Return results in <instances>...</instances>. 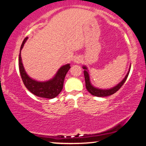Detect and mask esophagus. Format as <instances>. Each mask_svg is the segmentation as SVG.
Masks as SVG:
<instances>
[{"mask_svg":"<svg viewBox=\"0 0 146 146\" xmlns=\"http://www.w3.org/2000/svg\"><path fill=\"white\" fill-rule=\"evenodd\" d=\"M74 62L75 63H77V64H79V63H80L81 62H82V58H81L80 56H77V57L75 58Z\"/></svg>","mask_w":146,"mask_h":146,"instance_id":"obj_1","label":"esophagus"}]
</instances>
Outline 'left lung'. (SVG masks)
<instances>
[{
	"instance_id": "1",
	"label": "left lung",
	"mask_w": 146,
	"mask_h": 146,
	"mask_svg": "<svg viewBox=\"0 0 146 146\" xmlns=\"http://www.w3.org/2000/svg\"><path fill=\"white\" fill-rule=\"evenodd\" d=\"M82 68H84V78H85V82H86V88L87 90L92 95L95 96H99V97H104V96H110L111 94H114L115 92H116L122 86V85L124 84V82H126V79H127L128 76H129L130 70H131V65H130L129 71L126 73V76L124 77V78L122 80L119 84H117L116 86L113 88H111L110 89H101L99 88L94 87V86L91 84L90 80V75H89L88 70L86 66H83Z\"/></svg>"
}]
</instances>
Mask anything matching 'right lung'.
Listing matches in <instances>:
<instances>
[{
  "label": "right lung",
  "instance_id": "add662e5",
  "mask_svg": "<svg viewBox=\"0 0 146 146\" xmlns=\"http://www.w3.org/2000/svg\"><path fill=\"white\" fill-rule=\"evenodd\" d=\"M28 37H26L23 41L20 47V54H19V68L24 84L26 88L35 95L42 98H46V99H54L58 95L62 90L66 74L71 68L70 64H66L61 66L58 70L54 78L48 81L38 82L33 80L26 73L21 58V51Z\"/></svg>",
  "mask_w": 146,
  "mask_h": 146
}]
</instances>
